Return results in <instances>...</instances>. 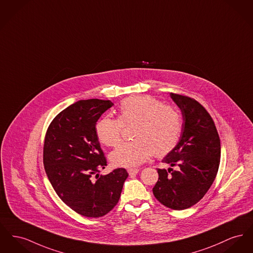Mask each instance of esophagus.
I'll use <instances>...</instances> for the list:
<instances>
[{"label":"esophagus","mask_w":253,"mask_h":253,"mask_svg":"<svg viewBox=\"0 0 253 253\" xmlns=\"http://www.w3.org/2000/svg\"><path fill=\"white\" fill-rule=\"evenodd\" d=\"M138 171H139V169L132 168V169H129V170H128V173H129L130 176H134V175H136V174L138 173Z\"/></svg>","instance_id":"1"}]
</instances>
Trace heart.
<instances>
[{
    "instance_id": "1",
    "label": "heart",
    "mask_w": 253,
    "mask_h": 253,
    "mask_svg": "<svg viewBox=\"0 0 253 253\" xmlns=\"http://www.w3.org/2000/svg\"><path fill=\"white\" fill-rule=\"evenodd\" d=\"M119 119L104 117L95 124V134L106 146H116L123 125L134 123V139L121 142L111 154L116 166L134 167L145 163L155 153L163 156L175 148L181 133V116L172 105L163 104L150 95H134L121 101Z\"/></svg>"
}]
</instances>
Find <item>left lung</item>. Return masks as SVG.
<instances>
[{"label": "left lung", "instance_id": "1", "mask_svg": "<svg viewBox=\"0 0 253 253\" xmlns=\"http://www.w3.org/2000/svg\"><path fill=\"white\" fill-rule=\"evenodd\" d=\"M170 96L180 109L183 123L178 144L162 162L177 169H158L153 193L165 207L183 210L201 201L212 185L220 165L221 142L203 105L185 95L171 92Z\"/></svg>", "mask_w": 253, "mask_h": 253}]
</instances>
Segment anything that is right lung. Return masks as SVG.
<instances>
[{
  "label": "right lung",
  "instance_id": "right-lung-1",
  "mask_svg": "<svg viewBox=\"0 0 253 253\" xmlns=\"http://www.w3.org/2000/svg\"><path fill=\"white\" fill-rule=\"evenodd\" d=\"M113 105L110 100H79L60 112L45 133L43 162L47 178L69 208L89 218L102 217L117 206L128 177L124 168L99 176L107 161L95 124Z\"/></svg>",
  "mask_w": 253,
  "mask_h": 253
}]
</instances>
